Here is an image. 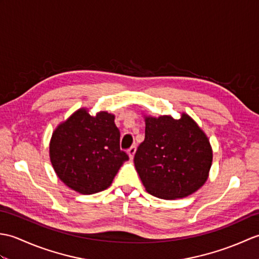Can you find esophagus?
Here are the masks:
<instances>
[{"instance_id": "1", "label": "esophagus", "mask_w": 259, "mask_h": 259, "mask_svg": "<svg viewBox=\"0 0 259 259\" xmlns=\"http://www.w3.org/2000/svg\"><path fill=\"white\" fill-rule=\"evenodd\" d=\"M136 150H137V147L136 146H133V147L129 148V149H128V155H129L130 159H134Z\"/></svg>"}]
</instances>
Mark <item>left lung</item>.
<instances>
[{"label": "left lung", "mask_w": 259, "mask_h": 259, "mask_svg": "<svg viewBox=\"0 0 259 259\" xmlns=\"http://www.w3.org/2000/svg\"><path fill=\"white\" fill-rule=\"evenodd\" d=\"M137 172L150 195L177 199L191 195L207 180L212 161L210 144L189 115L146 118L145 141L135 155Z\"/></svg>", "instance_id": "obj_1"}]
</instances>
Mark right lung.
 I'll return each instance as SVG.
<instances>
[{"label": "right lung", "mask_w": 259, "mask_h": 259, "mask_svg": "<svg viewBox=\"0 0 259 259\" xmlns=\"http://www.w3.org/2000/svg\"><path fill=\"white\" fill-rule=\"evenodd\" d=\"M50 158L65 185L80 194L92 195L111 185L129 156L120 149L114 115L100 112L91 117L80 109L53 133Z\"/></svg>", "instance_id": "1"}]
</instances>
